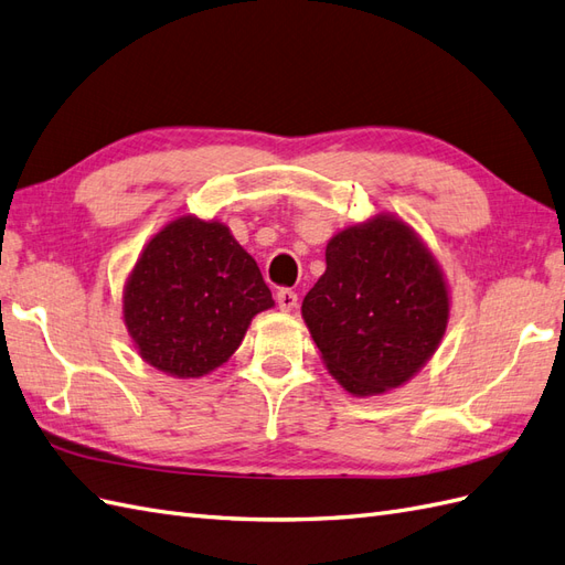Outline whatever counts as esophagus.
<instances>
[{
  "instance_id": "esophagus-1",
  "label": "esophagus",
  "mask_w": 565,
  "mask_h": 565,
  "mask_svg": "<svg viewBox=\"0 0 565 565\" xmlns=\"http://www.w3.org/2000/svg\"><path fill=\"white\" fill-rule=\"evenodd\" d=\"M277 302H279V310L291 312L298 306V296L291 291V288H279V291H277Z\"/></svg>"
}]
</instances>
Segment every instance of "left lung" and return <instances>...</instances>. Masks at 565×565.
I'll list each match as a JSON object with an SVG mask.
<instances>
[{
  "label": "left lung",
  "instance_id": "obj_1",
  "mask_svg": "<svg viewBox=\"0 0 565 565\" xmlns=\"http://www.w3.org/2000/svg\"><path fill=\"white\" fill-rule=\"evenodd\" d=\"M300 312L331 377L353 396H380L437 353L451 294L417 231L382 212L329 238L327 269Z\"/></svg>",
  "mask_w": 565,
  "mask_h": 565
}]
</instances>
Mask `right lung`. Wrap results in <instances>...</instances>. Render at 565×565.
<instances>
[{
  "mask_svg": "<svg viewBox=\"0 0 565 565\" xmlns=\"http://www.w3.org/2000/svg\"><path fill=\"white\" fill-rule=\"evenodd\" d=\"M121 302L138 355L177 380L222 367L253 317L274 308L257 263L231 228L195 214L177 216L145 243Z\"/></svg>",
  "mask_w": 565,
  "mask_h": 565,
  "instance_id": "1",
  "label": "right lung"
}]
</instances>
